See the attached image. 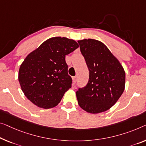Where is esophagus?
Segmentation results:
<instances>
[{
    "instance_id": "esophagus-1",
    "label": "esophagus",
    "mask_w": 146,
    "mask_h": 146,
    "mask_svg": "<svg viewBox=\"0 0 146 146\" xmlns=\"http://www.w3.org/2000/svg\"><path fill=\"white\" fill-rule=\"evenodd\" d=\"M73 81L74 83H76V82H77V76H76V77H73Z\"/></svg>"
}]
</instances>
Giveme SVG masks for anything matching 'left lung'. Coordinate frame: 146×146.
Segmentation results:
<instances>
[{"instance_id":"8db88e82","label":"left lung","mask_w":146,"mask_h":146,"mask_svg":"<svg viewBox=\"0 0 146 146\" xmlns=\"http://www.w3.org/2000/svg\"><path fill=\"white\" fill-rule=\"evenodd\" d=\"M89 70L86 86L76 92L78 104L90 113H99L115 105L125 90V72L117 58L100 41L78 40Z\"/></svg>"}]
</instances>
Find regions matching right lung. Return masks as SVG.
Listing matches in <instances>:
<instances>
[{
  "label": "right lung",
  "instance_id": "right-lung-1",
  "mask_svg": "<svg viewBox=\"0 0 146 146\" xmlns=\"http://www.w3.org/2000/svg\"><path fill=\"white\" fill-rule=\"evenodd\" d=\"M77 48L73 39L56 36L28 54L19 67L18 80L23 94L33 104L49 109L60 103L72 83L66 56Z\"/></svg>",
  "mask_w": 146,
  "mask_h": 146
}]
</instances>
